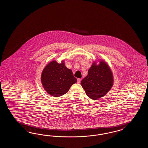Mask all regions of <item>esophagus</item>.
I'll use <instances>...</instances> for the list:
<instances>
[{
    "label": "esophagus",
    "instance_id": "esophagus-1",
    "mask_svg": "<svg viewBox=\"0 0 148 148\" xmlns=\"http://www.w3.org/2000/svg\"><path fill=\"white\" fill-rule=\"evenodd\" d=\"M81 79H77V83L80 84L81 82Z\"/></svg>",
    "mask_w": 148,
    "mask_h": 148
}]
</instances>
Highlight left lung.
<instances>
[{"label": "left lung", "mask_w": 148, "mask_h": 148, "mask_svg": "<svg viewBox=\"0 0 148 148\" xmlns=\"http://www.w3.org/2000/svg\"><path fill=\"white\" fill-rule=\"evenodd\" d=\"M113 84L112 71L104 61H100L98 65L93 63L88 71L87 75L81 81L86 94L93 100L105 96L111 89Z\"/></svg>", "instance_id": "left-lung-1"}]
</instances>
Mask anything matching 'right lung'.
<instances>
[{
	"instance_id": "add662e5",
	"label": "right lung",
	"mask_w": 148,
	"mask_h": 148,
	"mask_svg": "<svg viewBox=\"0 0 148 148\" xmlns=\"http://www.w3.org/2000/svg\"><path fill=\"white\" fill-rule=\"evenodd\" d=\"M41 82L48 93L58 97L67 93L77 79L71 69L65 66L63 61L58 63L56 61L49 63L43 70Z\"/></svg>"
}]
</instances>
